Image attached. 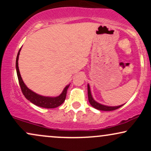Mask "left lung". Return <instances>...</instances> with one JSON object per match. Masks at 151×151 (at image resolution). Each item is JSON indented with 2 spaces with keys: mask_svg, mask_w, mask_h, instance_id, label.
<instances>
[{
  "mask_svg": "<svg viewBox=\"0 0 151 151\" xmlns=\"http://www.w3.org/2000/svg\"><path fill=\"white\" fill-rule=\"evenodd\" d=\"M87 89H88V99H89V101L93 108L98 109V110L100 111H114L116 110V109L120 108L121 106H122L123 105H120V106H105L103 104H101L98 103L93 99L92 96H91V90H90V86L89 84L87 85Z\"/></svg>",
  "mask_w": 151,
  "mask_h": 151,
  "instance_id": "1",
  "label": "left lung"
}]
</instances>
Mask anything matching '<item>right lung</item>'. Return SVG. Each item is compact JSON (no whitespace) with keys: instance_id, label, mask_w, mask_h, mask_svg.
I'll use <instances>...</instances> for the list:
<instances>
[{"instance_id":"right-lung-1","label":"right lung","mask_w":151,"mask_h":151,"mask_svg":"<svg viewBox=\"0 0 151 151\" xmlns=\"http://www.w3.org/2000/svg\"><path fill=\"white\" fill-rule=\"evenodd\" d=\"M21 50L20 48L19 50L18 55H17L16 58V72H17V75H18L19 84H20V88H21V91L23 95L25 96V97L27 99V100H29L30 102H32V104H34L35 105L37 106L42 107V108H46V109H53L58 107L59 106H60L62 104H63V102L65 101L66 95H67V89L70 86V84H68L67 86H65V88L62 91V93L60 95H59L58 96H55V97H50V96H41V95L37 94V93H35L34 91H32V90L27 87V86L25 85V83L22 81V79L20 76V71H19V67H18V58H19V55H20V51Z\"/></svg>"}]
</instances>
